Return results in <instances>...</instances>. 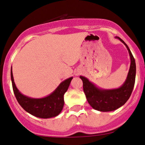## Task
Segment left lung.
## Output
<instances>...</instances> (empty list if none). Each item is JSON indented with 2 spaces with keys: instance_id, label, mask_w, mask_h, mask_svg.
I'll use <instances>...</instances> for the list:
<instances>
[{
  "instance_id": "8db88e82",
  "label": "left lung",
  "mask_w": 145,
  "mask_h": 145,
  "mask_svg": "<svg viewBox=\"0 0 145 145\" xmlns=\"http://www.w3.org/2000/svg\"><path fill=\"white\" fill-rule=\"evenodd\" d=\"M125 45L129 51L131 64L127 77L121 87L112 90H103L97 88L87 78L80 76L83 81V88L88 102L92 108L100 112L114 111L121 108L131 96L136 79V62L129 48L120 37H116Z\"/></svg>"
}]
</instances>
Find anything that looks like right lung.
Here are the masks:
<instances>
[{
    "label": "right lung",
    "mask_w": 145,
    "mask_h": 145,
    "mask_svg": "<svg viewBox=\"0 0 145 145\" xmlns=\"http://www.w3.org/2000/svg\"><path fill=\"white\" fill-rule=\"evenodd\" d=\"M11 79L14 93L20 106L34 116L48 118L57 116L62 110L64 105V95L68 90L72 77L62 81L54 92L46 97L33 99L21 94L16 88L11 69Z\"/></svg>",
    "instance_id": "add662e5"
}]
</instances>
